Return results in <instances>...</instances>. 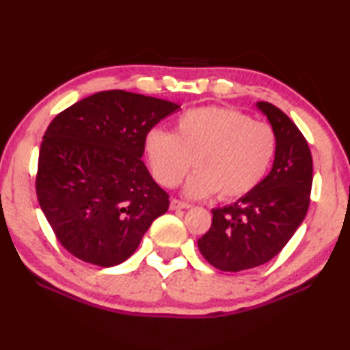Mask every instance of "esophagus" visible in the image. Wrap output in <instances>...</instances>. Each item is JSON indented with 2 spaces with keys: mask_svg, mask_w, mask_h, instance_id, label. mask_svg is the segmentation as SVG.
<instances>
[{
  "mask_svg": "<svg viewBox=\"0 0 350 350\" xmlns=\"http://www.w3.org/2000/svg\"><path fill=\"white\" fill-rule=\"evenodd\" d=\"M189 204H187V202H182V200H177V199H173L170 202V208L171 210H187V208H189Z\"/></svg>",
  "mask_w": 350,
  "mask_h": 350,
  "instance_id": "esophagus-1",
  "label": "esophagus"
}]
</instances>
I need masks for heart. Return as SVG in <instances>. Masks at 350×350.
Instances as JSON below:
<instances>
[{
	"label": "heart",
	"instance_id": "b5f03b06",
	"mask_svg": "<svg viewBox=\"0 0 350 350\" xmlns=\"http://www.w3.org/2000/svg\"><path fill=\"white\" fill-rule=\"evenodd\" d=\"M275 151L269 123L222 106L188 109L176 120L174 133L152 128L145 135L148 162L162 185L176 187L194 163L198 170L183 185L191 199L219 191L224 199L245 196L264 179Z\"/></svg>",
	"mask_w": 350,
	"mask_h": 350
}]
</instances>
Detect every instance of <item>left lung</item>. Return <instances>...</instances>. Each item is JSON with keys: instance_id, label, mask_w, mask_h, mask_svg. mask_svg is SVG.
<instances>
[{"instance_id": "1", "label": "left lung", "mask_w": 350, "mask_h": 350, "mask_svg": "<svg viewBox=\"0 0 350 350\" xmlns=\"http://www.w3.org/2000/svg\"><path fill=\"white\" fill-rule=\"evenodd\" d=\"M256 108L276 135L270 173L234 204L213 208L211 227L198 241L202 256L222 271H241L269 262L303 224L310 204L313 163L298 126L267 102Z\"/></svg>"}]
</instances>
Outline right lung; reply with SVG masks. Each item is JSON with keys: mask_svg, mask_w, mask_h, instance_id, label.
Wrapping results in <instances>:
<instances>
[{"mask_svg": "<svg viewBox=\"0 0 350 350\" xmlns=\"http://www.w3.org/2000/svg\"><path fill=\"white\" fill-rule=\"evenodd\" d=\"M177 108L162 98L105 91L69 106L47 126L37 196L75 258L100 267L122 264L154 219L167 213L168 194L142 156L146 133Z\"/></svg>", "mask_w": 350, "mask_h": 350, "instance_id": "right-lung-1", "label": "right lung"}]
</instances>
